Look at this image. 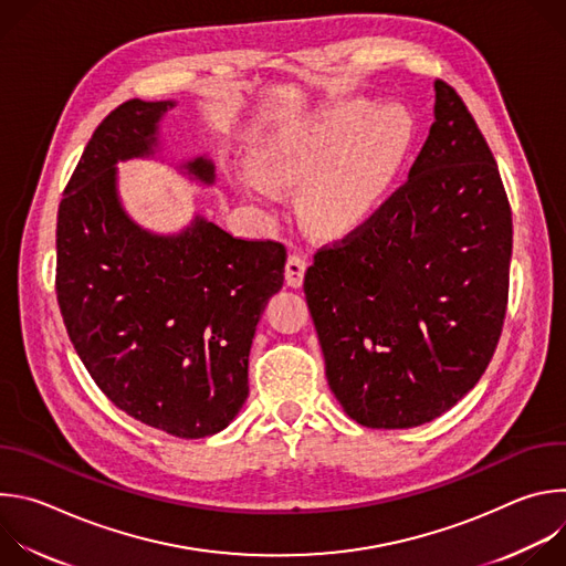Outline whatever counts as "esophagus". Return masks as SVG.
I'll list each match as a JSON object with an SVG mask.
<instances>
[{
    "instance_id": "1",
    "label": "esophagus",
    "mask_w": 566,
    "mask_h": 566,
    "mask_svg": "<svg viewBox=\"0 0 566 566\" xmlns=\"http://www.w3.org/2000/svg\"><path fill=\"white\" fill-rule=\"evenodd\" d=\"M304 273H306V258L302 253H293L289 255L286 260V266H284V277H286V284L293 286V289H300L302 282H304Z\"/></svg>"
}]
</instances>
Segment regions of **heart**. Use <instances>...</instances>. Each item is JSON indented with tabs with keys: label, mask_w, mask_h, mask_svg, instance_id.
<instances>
[{
	"label": "heart",
	"mask_w": 566,
	"mask_h": 566,
	"mask_svg": "<svg viewBox=\"0 0 566 566\" xmlns=\"http://www.w3.org/2000/svg\"><path fill=\"white\" fill-rule=\"evenodd\" d=\"M410 147V120L369 101L336 105L308 127L258 154L262 177L302 186L300 208L311 228L338 234L360 223L385 197ZM253 190H266L253 184Z\"/></svg>",
	"instance_id": "obj_1"
}]
</instances>
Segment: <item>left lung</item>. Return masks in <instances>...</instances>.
I'll return each mask as SVG.
<instances>
[{"mask_svg":"<svg viewBox=\"0 0 566 566\" xmlns=\"http://www.w3.org/2000/svg\"><path fill=\"white\" fill-rule=\"evenodd\" d=\"M434 123L369 219L304 275L327 380L365 428L423 426L479 382L509 304L513 217L495 156L461 96L434 83Z\"/></svg>","mask_w":566,"mask_h":566,"instance_id":"left-lung-1","label":"left lung"}]
</instances>
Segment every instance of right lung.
Here are the masks:
<instances>
[{"instance_id":"add662e5","label":"right lung","mask_w":566,"mask_h":566,"mask_svg":"<svg viewBox=\"0 0 566 566\" xmlns=\"http://www.w3.org/2000/svg\"><path fill=\"white\" fill-rule=\"evenodd\" d=\"M170 101H127L94 132L57 210L55 293L66 334L116 408L179 439L221 432L249 396V354L284 284L280 241L239 239L203 217L179 234L134 223L118 160L149 156ZM203 184L214 166H184Z\"/></svg>"}]
</instances>
